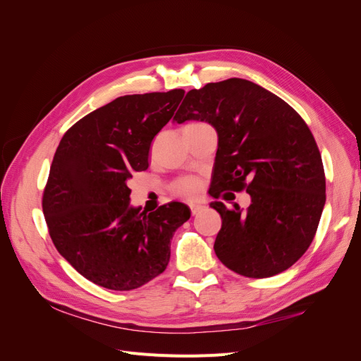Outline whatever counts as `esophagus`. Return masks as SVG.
Instances as JSON below:
<instances>
[{
	"mask_svg": "<svg viewBox=\"0 0 361 361\" xmlns=\"http://www.w3.org/2000/svg\"><path fill=\"white\" fill-rule=\"evenodd\" d=\"M203 207H204V206H202V204H191L190 209H191V214H192V215H197L199 212L203 211Z\"/></svg>",
	"mask_w": 361,
	"mask_h": 361,
	"instance_id": "1",
	"label": "esophagus"
}]
</instances>
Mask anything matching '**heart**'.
Wrapping results in <instances>:
<instances>
[{
	"instance_id": "1",
	"label": "heart",
	"mask_w": 361,
	"mask_h": 361,
	"mask_svg": "<svg viewBox=\"0 0 361 361\" xmlns=\"http://www.w3.org/2000/svg\"><path fill=\"white\" fill-rule=\"evenodd\" d=\"M173 191L178 195H180V197L195 199L202 191V182H200V179L194 178V176L183 178L173 185Z\"/></svg>"
}]
</instances>
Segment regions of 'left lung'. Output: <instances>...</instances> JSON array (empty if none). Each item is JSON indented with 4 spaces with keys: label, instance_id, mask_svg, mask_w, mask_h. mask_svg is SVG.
<instances>
[{
    "label": "left lung",
    "instance_id": "8db88e82",
    "mask_svg": "<svg viewBox=\"0 0 361 361\" xmlns=\"http://www.w3.org/2000/svg\"><path fill=\"white\" fill-rule=\"evenodd\" d=\"M173 120H200L218 135L211 195L245 190V211L223 202L214 250L236 274L265 279L290 268L312 244L325 204V174L301 116L255 82L231 78L190 90Z\"/></svg>",
    "mask_w": 361,
    "mask_h": 361
}]
</instances>
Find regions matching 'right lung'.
<instances>
[{
  "instance_id": "add662e5",
  "label": "right lung",
  "mask_w": 361,
  "mask_h": 361,
  "mask_svg": "<svg viewBox=\"0 0 361 361\" xmlns=\"http://www.w3.org/2000/svg\"><path fill=\"white\" fill-rule=\"evenodd\" d=\"M185 92L120 96L63 135L43 191V215L59 253L94 285L133 290L167 268L171 238L191 211L171 202L130 206L128 180L149 167L154 137Z\"/></svg>"
}]
</instances>
